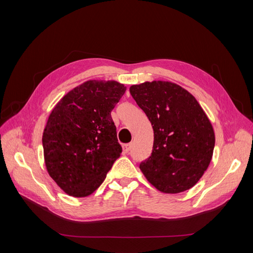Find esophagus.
Listing matches in <instances>:
<instances>
[{
	"mask_svg": "<svg viewBox=\"0 0 253 253\" xmlns=\"http://www.w3.org/2000/svg\"><path fill=\"white\" fill-rule=\"evenodd\" d=\"M122 149H124V153H126V154H127V153H129V151L132 150V143L124 144V145H122Z\"/></svg>",
	"mask_w": 253,
	"mask_h": 253,
	"instance_id": "1",
	"label": "esophagus"
}]
</instances>
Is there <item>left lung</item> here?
Instances as JSON below:
<instances>
[{
	"label": "left lung",
	"instance_id": "1",
	"mask_svg": "<svg viewBox=\"0 0 253 253\" xmlns=\"http://www.w3.org/2000/svg\"><path fill=\"white\" fill-rule=\"evenodd\" d=\"M129 93L154 131L152 154L140 170L164 193L192 188L208 169L215 144L202 106L188 90L168 81L132 85Z\"/></svg>",
	"mask_w": 253,
	"mask_h": 253
}]
</instances>
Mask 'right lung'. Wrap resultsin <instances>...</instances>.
<instances>
[{"label":"right lung","mask_w":253,"mask_h":253,"mask_svg":"<svg viewBox=\"0 0 253 253\" xmlns=\"http://www.w3.org/2000/svg\"><path fill=\"white\" fill-rule=\"evenodd\" d=\"M126 89L116 81L88 80L68 91L51 111L42 137L45 165L68 195L93 193L120 156L111 112Z\"/></svg>","instance_id":"1"}]
</instances>
